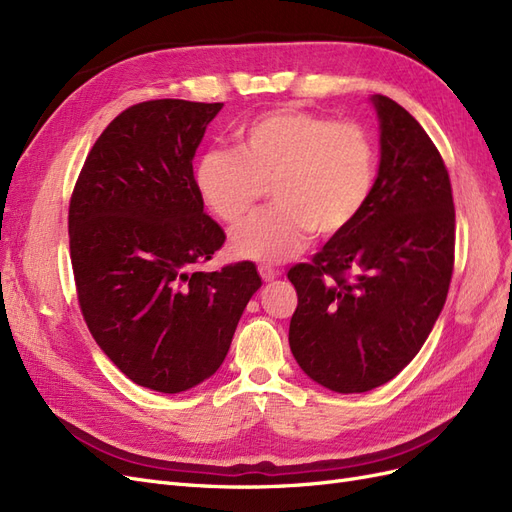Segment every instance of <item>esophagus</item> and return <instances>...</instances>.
<instances>
[{"mask_svg": "<svg viewBox=\"0 0 512 512\" xmlns=\"http://www.w3.org/2000/svg\"><path fill=\"white\" fill-rule=\"evenodd\" d=\"M258 273H260V277H262V280H265V282H271V280H275V277L282 275L280 269L269 267V265H260V267H258Z\"/></svg>", "mask_w": 512, "mask_h": 512, "instance_id": "obj_1", "label": "esophagus"}]
</instances>
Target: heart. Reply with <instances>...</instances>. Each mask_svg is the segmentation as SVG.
Listing matches in <instances>:
<instances>
[{"instance_id": "obj_1", "label": "heart", "mask_w": 512, "mask_h": 512, "mask_svg": "<svg viewBox=\"0 0 512 512\" xmlns=\"http://www.w3.org/2000/svg\"><path fill=\"white\" fill-rule=\"evenodd\" d=\"M376 164V143L361 123L277 108L239 132V151L205 153L196 185L226 224L243 222L271 185L275 205L232 232V252L282 262L314 232L335 237L356 222L374 192Z\"/></svg>"}]
</instances>
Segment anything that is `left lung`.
<instances>
[{
  "instance_id": "1",
  "label": "left lung",
  "mask_w": 512,
  "mask_h": 512,
  "mask_svg": "<svg viewBox=\"0 0 512 512\" xmlns=\"http://www.w3.org/2000/svg\"><path fill=\"white\" fill-rule=\"evenodd\" d=\"M371 100L382 153L369 203L312 262L288 271L299 297L290 350L335 393L376 389L414 359L455 267L453 188L438 147L404 106Z\"/></svg>"
}]
</instances>
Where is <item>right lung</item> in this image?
I'll list each match as a JSON object with an SVG mask.
<instances>
[{"label":"right lung","instance_id":"add662e5","mask_svg":"<svg viewBox=\"0 0 512 512\" xmlns=\"http://www.w3.org/2000/svg\"><path fill=\"white\" fill-rule=\"evenodd\" d=\"M222 102L147 100L87 153L68 209L81 314L132 382L181 393L213 376L247 301L250 260L198 271L226 241L203 209L192 160Z\"/></svg>","mask_w":512,"mask_h":512}]
</instances>
